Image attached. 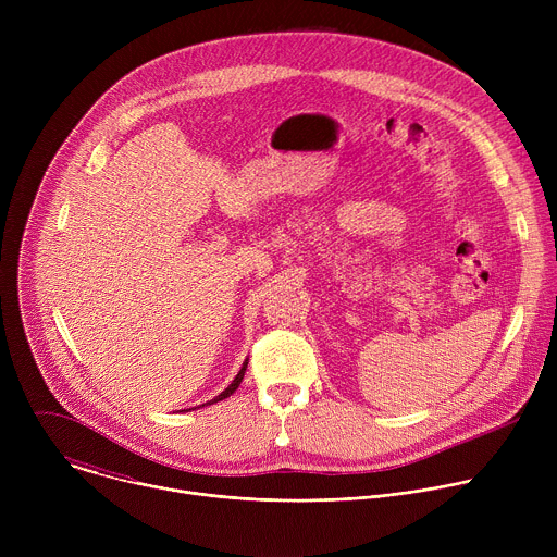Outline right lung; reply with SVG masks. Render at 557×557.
<instances>
[{
  "label": "right lung",
  "mask_w": 557,
  "mask_h": 557,
  "mask_svg": "<svg viewBox=\"0 0 557 557\" xmlns=\"http://www.w3.org/2000/svg\"><path fill=\"white\" fill-rule=\"evenodd\" d=\"M247 363H249V359H245V363H243V368H240V372H237L235 374V379L228 383V387L226 389H222L218 396H215V399H211L207 406H211V404H218V401H222V399H226V396H231L235 389H237V385H240L243 383V379H245V370H247ZM205 406V404H202ZM194 410V408H191Z\"/></svg>",
  "instance_id": "add662e5"
}]
</instances>
